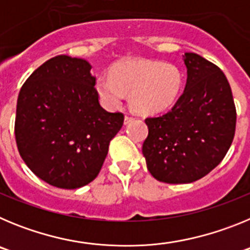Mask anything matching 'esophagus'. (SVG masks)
Segmentation results:
<instances>
[{
	"label": "esophagus",
	"instance_id": "1",
	"mask_svg": "<svg viewBox=\"0 0 250 250\" xmlns=\"http://www.w3.org/2000/svg\"><path fill=\"white\" fill-rule=\"evenodd\" d=\"M134 119H135V118H134V116H131V115H125V120H124V123L129 124V123H131Z\"/></svg>",
	"mask_w": 250,
	"mask_h": 250
}]
</instances>
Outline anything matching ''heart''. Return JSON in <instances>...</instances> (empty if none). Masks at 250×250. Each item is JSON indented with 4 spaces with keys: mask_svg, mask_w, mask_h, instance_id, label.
<instances>
[{
    "mask_svg": "<svg viewBox=\"0 0 250 250\" xmlns=\"http://www.w3.org/2000/svg\"><path fill=\"white\" fill-rule=\"evenodd\" d=\"M182 86V71L173 63L155 60L120 61L112 66L110 75H100L95 83L105 106L118 107L129 92L131 106L143 114L167 110L175 103Z\"/></svg>",
    "mask_w": 250,
    "mask_h": 250,
    "instance_id": "1",
    "label": "heart"
}]
</instances>
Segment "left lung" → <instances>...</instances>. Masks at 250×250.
I'll return each mask as SVG.
<instances>
[{
  "instance_id": "left-lung-1",
  "label": "left lung",
  "mask_w": 250,
  "mask_h": 250,
  "mask_svg": "<svg viewBox=\"0 0 250 250\" xmlns=\"http://www.w3.org/2000/svg\"><path fill=\"white\" fill-rule=\"evenodd\" d=\"M185 90L160 116L145 119L143 144L147 170L159 182L193 183L209 174L227 155L237 124V110L224 72L193 52L183 55Z\"/></svg>"
}]
</instances>
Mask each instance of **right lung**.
Returning a JSON list of instances; mask_svg holds the SVG:
<instances>
[{"label":"right lung","instance_id":"right-lung-1","mask_svg":"<svg viewBox=\"0 0 250 250\" xmlns=\"http://www.w3.org/2000/svg\"><path fill=\"white\" fill-rule=\"evenodd\" d=\"M87 61L52 57L22 85L17 99L15 136L31 171L61 189H77L100 173L123 112L99 103L96 79Z\"/></svg>","mask_w":250,"mask_h":250}]
</instances>
